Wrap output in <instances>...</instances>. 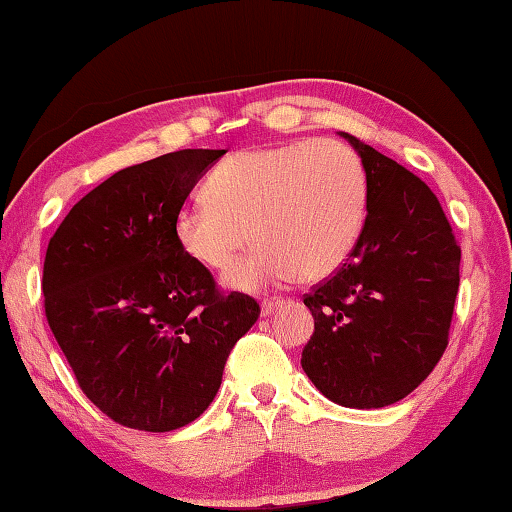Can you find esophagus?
I'll use <instances>...</instances> for the list:
<instances>
[{
	"label": "esophagus",
	"mask_w": 512,
	"mask_h": 512,
	"mask_svg": "<svg viewBox=\"0 0 512 512\" xmlns=\"http://www.w3.org/2000/svg\"><path fill=\"white\" fill-rule=\"evenodd\" d=\"M282 305H284V300H275V298L264 300L262 302V316H271L273 311H277Z\"/></svg>",
	"instance_id": "obj_1"
}]
</instances>
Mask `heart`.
<instances>
[{
	"label": "heart",
	"instance_id": "b5f03b06",
	"mask_svg": "<svg viewBox=\"0 0 512 512\" xmlns=\"http://www.w3.org/2000/svg\"><path fill=\"white\" fill-rule=\"evenodd\" d=\"M207 201L173 216L183 253L223 275L232 291L280 282H320L352 257L368 219V173L357 151L339 140L248 146L228 155L205 185Z\"/></svg>",
	"mask_w": 512,
	"mask_h": 512
}]
</instances>
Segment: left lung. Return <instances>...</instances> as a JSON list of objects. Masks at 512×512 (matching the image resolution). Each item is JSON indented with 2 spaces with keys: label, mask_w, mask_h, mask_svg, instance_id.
I'll list each match as a JSON object with an SVG mask.
<instances>
[{
  "label": "left lung",
  "mask_w": 512,
  "mask_h": 512,
  "mask_svg": "<svg viewBox=\"0 0 512 512\" xmlns=\"http://www.w3.org/2000/svg\"><path fill=\"white\" fill-rule=\"evenodd\" d=\"M339 135L366 167L368 219L348 262L305 296L314 336L300 363L334 404L381 409L415 391L443 357L461 248L418 176Z\"/></svg>",
  "instance_id": "left-lung-1"
}]
</instances>
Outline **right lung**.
Listing matches in <instances>:
<instances>
[{
	"label": "right lung",
	"instance_id": "1",
	"mask_svg": "<svg viewBox=\"0 0 512 512\" xmlns=\"http://www.w3.org/2000/svg\"><path fill=\"white\" fill-rule=\"evenodd\" d=\"M223 153L185 149L121 169L49 239V327L88 400L124 427L158 433L194 422L259 318L253 298L221 296L173 237L178 207Z\"/></svg>",
	"mask_w": 512,
	"mask_h": 512
}]
</instances>
